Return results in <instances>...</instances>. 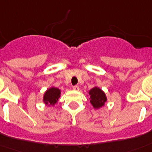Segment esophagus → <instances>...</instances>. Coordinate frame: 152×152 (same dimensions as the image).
Here are the masks:
<instances>
[{
	"label": "esophagus",
	"instance_id": "34e87169",
	"mask_svg": "<svg viewBox=\"0 0 152 152\" xmlns=\"http://www.w3.org/2000/svg\"><path fill=\"white\" fill-rule=\"evenodd\" d=\"M73 89L75 90V91H78L79 90V87L77 86H73Z\"/></svg>",
	"mask_w": 152,
	"mask_h": 152
}]
</instances>
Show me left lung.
Returning a JSON list of instances; mask_svg holds the SVG:
<instances>
[{
	"instance_id": "left-lung-1",
	"label": "left lung",
	"mask_w": 152,
	"mask_h": 152,
	"mask_svg": "<svg viewBox=\"0 0 152 152\" xmlns=\"http://www.w3.org/2000/svg\"><path fill=\"white\" fill-rule=\"evenodd\" d=\"M90 104L94 109H99L104 106L107 102L106 94L98 86H94L89 91Z\"/></svg>"
}]
</instances>
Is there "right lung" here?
I'll return each instance as SVG.
<instances>
[{
    "label": "right lung",
    "instance_id": "1",
    "mask_svg": "<svg viewBox=\"0 0 152 152\" xmlns=\"http://www.w3.org/2000/svg\"><path fill=\"white\" fill-rule=\"evenodd\" d=\"M60 97H61V89L57 87L51 86L48 88L44 93L43 102L48 106H54L55 104H57Z\"/></svg>",
    "mask_w": 152,
    "mask_h": 152
}]
</instances>
